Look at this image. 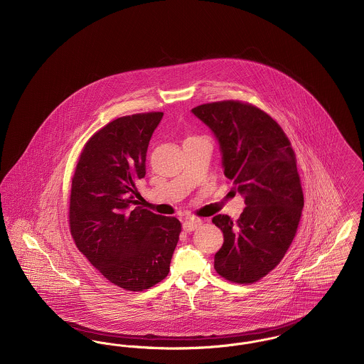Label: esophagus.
I'll return each mask as SVG.
<instances>
[{
	"mask_svg": "<svg viewBox=\"0 0 364 364\" xmlns=\"http://www.w3.org/2000/svg\"><path fill=\"white\" fill-rule=\"evenodd\" d=\"M200 225H202V221H200L199 218H188V220L184 221L183 229H184L186 232H192V230L198 229Z\"/></svg>",
	"mask_w": 364,
	"mask_h": 364,
	"instance_id": "esophagus-1",
	"label": "esophagus"
}]
</instances>
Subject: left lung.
Segmentation results:
<instances>
[{"mask_svg":"<svg viewBox=\"0 0 364 364\" xmlns=\"http://www.w3.org/2000/svg\"><path fill=\"white\" fill-rule=\"evenodd\" d=\"M192 113L218 139L224 173L244 196L240 218L218 214L224 233L215 272L236 284L269 274L294 242L304 206L291 141L266 112L242 101L196 106Z\"/></svg>","mask_w":364,"mask_h":364,"instance_id":"obj_1","label":"left lung"}]
</instances>
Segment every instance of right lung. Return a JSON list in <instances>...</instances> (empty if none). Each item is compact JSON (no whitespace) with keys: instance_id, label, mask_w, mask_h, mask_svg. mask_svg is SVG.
<instances>
[{"instance_id":"obj_1","label":"right lung","mask_w":364,"mask_h":364,"mask_svg":"<svg viewBox=\"0 0 364 364\" xmlns=\"http://www.w3.org/2000/svg\"><path fill=\"white\" fill-rule=\"evenodd\" d=\"M162 112L106 124L87 140L70 196V230L77 250L109 282L139 292L169 273L181 224L138 206L135 181L146 174L149 141Z\"/></svg>"}]
</instances>
